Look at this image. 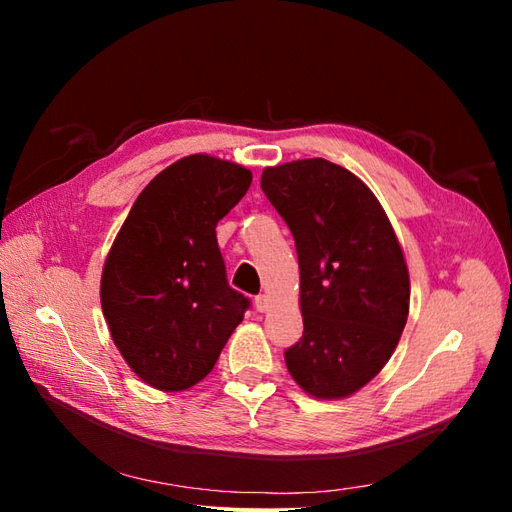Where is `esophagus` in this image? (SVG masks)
I'll return each instance as SVG.
<instances>
[{
  "label": "esophagus",
  "mask_w": 512,
  "mask_h": 512,
  "mask_svg": "<svg viewBox=\"0 0 512 512\" xmlns=\"http://www.w3.org/2000/svg\"><path fill=\"white\" fill-rule=\"evenodd\" d=\"M254 305H256L258 312H267V309H269V299L265 297V294H258V297L254 299Z\"/></svg>",
  "instance_id": "1"
}]
</instances>
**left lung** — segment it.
<instances>
[{
	"label": "left lung",
	"mask_w": 512,
	"mask_h": 512,
	"mask_svg": "<svg viewBox=\"0 0 512 512\" xmlns=\"http://www.w3.org/2000/svg\"><path fill=\"white\" fill-rule=\"evenodd\" d=\"M260 188L299 256L303 337L284 352L286 367L309 395L348 397L380 374L408 320L395 230L374 192L329 160L265 168Z\"/></svg>",
	"instance_id": "8db88e82"
}]
</instances>
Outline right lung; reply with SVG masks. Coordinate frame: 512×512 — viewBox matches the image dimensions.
<instances>
[{
  "mask_svg": "<svg viewBox=\"0 0 512 512\" xmlns=\"http://www.w3.org/2000/svg\"><path fill=\"white\" fill-rule=\"evenodd\" d=\"M247 168L196 153L138 194L104 262L100 301L121 356L143 382L203 380L250 299L232 290L215 226L245 196Z\"/></svg>",
  "mask_w": 512,
  "mask_h": 512,
  "instance_id": "right-lung-1",
  "label": "right lung"
}]
</instances>
